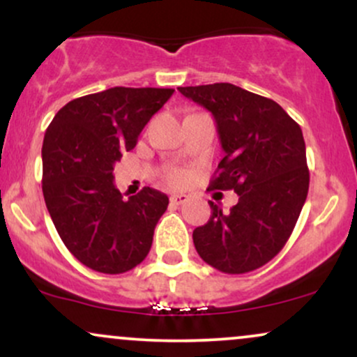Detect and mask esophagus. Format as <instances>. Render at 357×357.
<instances>
[{"mask_svg":"<svg viewBox=\"0 0 357 357\" xmlns=\"http://www.w3.org/2000/svg\"><path fill=\"white\" fill-rule=\"evenodd\" d=\"M188 202V196L183 195V192H176V195L169 196V203L174 204V206H181Z\"/></svg>","mask_w":357,"mask_h":357,"instance_id":"esophagus-1","label":"esophagus"}]
</instances>
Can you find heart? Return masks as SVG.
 <instances>
[{"label": "heart", "instance_id": "obj_1", "mask_svg": "<svg viewBox=\"0 0 357 357\" xmlns=\"http://www.w3.org/2000/svg\"><path fill=\"white\" fill-rule=\"evenodd\" d=\"M165 179L167 184H171V186H181V184L186 183L188 173L183 169H178V167H171V169L166 171Z\"/></svg>", "mask_w": 357, "mask_h": 357}]
</instances>
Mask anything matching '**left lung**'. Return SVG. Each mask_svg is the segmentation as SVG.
Segmentation results:
<instances>
[{
  "label": "left lung",
  "mask_w": 357,
  "mask_h": 357,
  "mask_svg": "<svg viewBox=\"0 0 357 357\" xmlns=\"http://www.w3.org/2000/svg\"><path fill=\"white\" fill-rule=\"evenodd\" d=\"M215 117L225 151L208 190H233L230 213L210 203L206 225L195 228L198 255L230 275L268 264L292 235L309 191L301 126L277 102L233 84L178 87Z\"/></svg>",
  "instance_id": "obj_1"
}]
</instances>
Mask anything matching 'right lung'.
I'll list each match as a JSON object with an SVG mask.
<instances>
[{
    "label": "right lung",
    "instance_id": "obj_1",
    "mask_svg": "<svg viewBox=\"0 0 357 357\" xmlns=\"http://www.w3.org/2000/svg\"><path fill=\"white\" fill-rule=\"evenodd\" d=\"M173 92L114 87L79 97L56 112L45 132L42 190L48 213L68 252L96 272L124 273L149 253L169 199L142 188L126 202L112 171Z\"/></svg>",
    "mask_w": 357,
    "mask_h": 357
}]
</instances>
